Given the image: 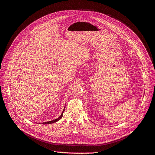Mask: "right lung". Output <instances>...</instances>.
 <instances>
[{"label":"right lung","instance_id":"right-lung-1","mask_svg":"<svg viewBox=\"0 0 155 155\" xmlns=\"http://www.w3.org/2000/svg\"><path fill=\"white\" fill-rule=\"evenodd\" d=\"M64 109H65V107H64V109H63V112H62V113H61V116L59 117V118H58L57 119H55V120H51V121H46V122H43V123H42L43 124H54V123H55V122H56V121H59L61 118H62L63 117V112H64Z\"/></svg>","mask_w":155,"mask_h":155}]
</instances>
